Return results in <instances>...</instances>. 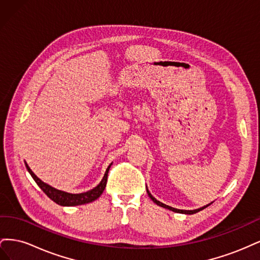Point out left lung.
Listing matches in <instances>:
<instances>
[{"mask_svg":"<svg viewBox=\"0 0 260 260\" xmlns=\"http://www.w3.org/2000/svg\"><path fill=\"white\" fill-rule=\"evenodd\" d=\"M146 191H147V194H148V196L149 198H151V200L155 203V204H157V205L158 206H160V207H164V208H167V209H169V210H172V211H175V212H180V214H187V215H192V214H196V212H199V211H201L202 209H204V208H206L207 206H204V207H202V208H200V209H195V210H181V209H177V208H174V207H170V206H168V205H165V204H162V203H160L159 201H157L154 196H152V194L148 192V190L146 188Z\"/></svg>","mask_w":260,"mask_h":260,"instance_id":"obj_1","label":"left lung"}]
</instances>
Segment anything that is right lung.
Segmentation results:
<instances>
[{"label": "right lung", "instance_id": "1", "mask_svg": "<svg viewBox=\"0 0 260 260\" xmlns=\"http://www.w3.org/2000/svg\"><path fill=\"white\" fill-rule=\"evenodd\" d=\"M26 167L29 171V174L31 175V177L34 178V180L36 181V183L39 185V187L49 196V198L55 202L56 204L60 206H77V205H83V204H88L91 203L93 201H95L96 199H99L100 196L103 193V191L105 190V186L107 183V175H108V170L111 168V165L107 167L106 172L104 175V178L102 179V181L100 182V184L98 186H95L92 190L84 192V193H80V194H70L67 192H62L59 190H56V188L52 187L51 185L44 183L43 181H41L39 179L34 172L29 168L28 165L26 164Z\"/></svg>", "mask_w": 260, "mask_h": 260}]
</instances>
